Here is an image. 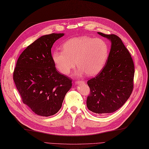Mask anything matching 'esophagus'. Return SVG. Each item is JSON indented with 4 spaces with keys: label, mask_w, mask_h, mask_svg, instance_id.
I'll return each mask as SVG.
<instances>
[{
    "label": "esophagus",
    "mask_w": 149,
    "mask_h": 149,
    "mask_svg": "<svg viewBox=\"0 0 149 149\" xmlns=\"http://www.w3.org/2000/svg\"><path fill=\"white\" fill-rule=\"evenodd\" d=\"M84 83V81H76L75 82V83L76 84H83Z\"/></svg>",
    "instance_id": "esophagus-1"
}]
</instances>
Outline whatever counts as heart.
Here are the masks:
<instances>
[{"mask_svg": "<svg viewBox=\"0 0 149 149\" xmlns=\"http://www.w3.org/2000/svg\"><path fill=\"white\" fill-rule=\"evenodd\" d=\"M63 49L52 53V59L57 70L63 74H68L76 65V74L95 76L105 66L109 56L107 42L99 38L87 36H79L67 40Z\"/></svg>", "mask_w": 149, "mask_h": 149, "instance_id": "heart-1", "label": "heart"}]
</instances>
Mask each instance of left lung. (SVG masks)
I'll return each instance as SVG.
<instances>
[{
    "instance_id": "obj_1",
    "label": "left lung",
    "mask_w": 149,
    "mask_h": 149,
    "mask_svg": "<svg viewBox=\"0 0 149 149\" xmlns=\"http://www.w3.org/2000/svg\"><path fill=\"white\" fill-rule=\"evenodd\" d=\"M98 34L111 41V49L105 66L96 77L88 80L90 88L86 105L96 114L113 113L122 107L134 88V64L121 39L115 34Z\"/></svg>"
}]
</instances>
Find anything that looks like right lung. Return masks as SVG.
<instances>
[{
	"label": "right lung",
	"instance_id": "1",
	"mask_svg": "<svg viewBox=\"0 0 149 149\" xmlns=\"http://www.w3.org/2000/svg\"><path fill=\"white\" fill-rule=\"evenodd\" d=\"M64 33L42 36L20 55L13 79L23 103L42 116L56 114L61 108L72 81L56 70L51 47Z\"/></svg>",
	"mask_w": 149,
	"mask_h": 149
}]
</instances>
